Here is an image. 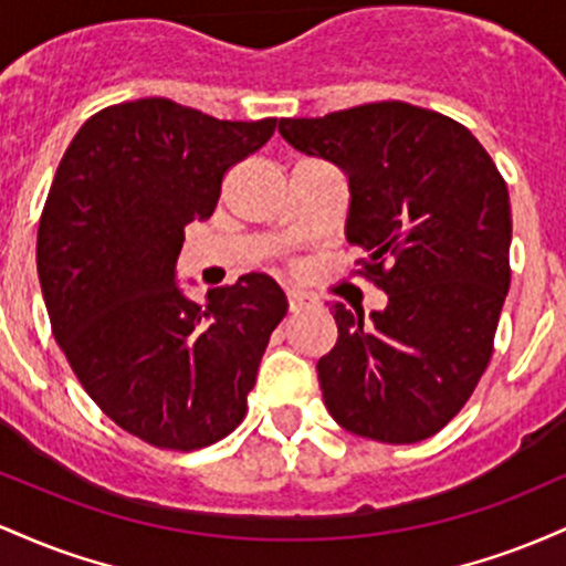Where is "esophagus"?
Here are the masks:
<instances>
[{"label":"esophagus","instance_id":"1","mask_svg":"<svg viewBox=\"0 0 566 566\" xmlns=\"http://www.w3.org/2000/svg\"><path fill=\"white\" fill-rule=\"evenodd\" d=\"M287 305H290V311H292V314H301V311L311 308V305H314V301H311V297L305 295V292L290 290V292H287Z\"/></svg>","mask_w":566,"mask_h":566}]
</instances>
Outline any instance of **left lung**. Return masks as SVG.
Wrapping results in <instances>:
<instances>
[{
	"label": "left lung",
	"mask_w": 566,
	"mask_h": 566,
	"mask_svg": "<svg viewBox=\"0 0 566 566\" xmlns=\"http://www.w3.org/2000/svg\"><path fill=\"white\" fill-rule=\"evenodd\" d=\"M297 151L348 175L346 237L382 311L335 303L337 343L316 373L346 431L386 444L439 433L492 356L511 284V201L469 127L401 101L279 119Z\"/></svg>",
	"instance_id": "obj_1"
}]
</instances>
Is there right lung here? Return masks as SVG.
<instances>
[{"instance_id":"1","label":"right lung","mask_w":566,"mask_h":566,"mask_svg":"<svg viewBox=\"0 0 566 566\" xmlns=\"http://www.w3.org/2000/svg\"><path fill=\"white\" fill-rule=\"evenodd\" d=\"M274 129L140 97L90 116L50 186L36 271L57 346L90 399L159 450L210 447L242 423L287 314L265 274L207 290L205 305L175 284L184 229L212 216L223 175Z\"/></svg>"}]
</instances>
